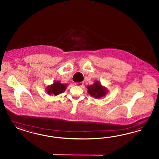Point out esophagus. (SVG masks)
<instances>
[{
    "label": "esophagus",
    "mask_w": 159,
    "mask_h": 159,
    "mask_svg": "<svg viewBox=\"0 0 159 159\" xmlns=\"http://www.w3.org/2000/svg\"><path fill=\"white\" fill-rule=\"evenodd\" d=\"M75 84L77 86L82 87L83 85V82H77V83H75Z\"/></svg>",
    "instance_id": "1"
}]
</instances>
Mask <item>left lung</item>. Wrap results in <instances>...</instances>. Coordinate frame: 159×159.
Listing matches in <instances>:
<instances>
[{"label": "left lung", "mask_w": 159, "mask_h": 159, "mask_svg": "<svg viewBox=\"0 0 159 159\" xmlns=\"http://www.w3.org/2000/svg\"><path fill=\"white\" fill-rule=\"evenodd\" d=\"M89 94L96 98H100L104 96L107 93V89L101 86L100 82H96L94 84L87 87Z\"/></svg>", "instance_id": "1"}]
</instances>
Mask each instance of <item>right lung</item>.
Segmentation results:
<instances>
[{"instance_id": "1", "label": "right lung", "mask_w": 159, "mask_h": 159, "mask_svg": "<svg viewBox=\"0 0 159 159\" xmlns=\"http://www.w3.org/2000/svg\"><path fill=\"white\" fill-rule=\"evenodd\" d=\"M66 86V84H61L60 83V82L57 81L54 82L53 84L49 86L47 89V90L48 94H54L55 96H57L58 94L65 92Z\"/></svg>"}]
</instances>
